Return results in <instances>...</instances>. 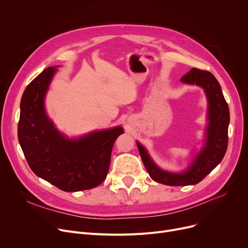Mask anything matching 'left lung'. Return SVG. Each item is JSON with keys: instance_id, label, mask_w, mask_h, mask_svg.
I'll list each match as a JSON object with an SVG mask.
<instances>
[{"instance_id": "1", "label": "left lung", "mask_w": 248, "mask_h": 248, "mask_svg": "<svg viewBox=\"0 0 248 248\" xmlns=\"http://www.w3.org/2000/svg\"><path fill=\"white\" fill-rule=\"evenodd\" d=\"M181 82L203 88L208 102V124L204 146L195 155L192 163L179 173L166 171L154 162L147 149L137 141L141 161L151 178L168 186H188L199 183L222 161L228 145L229 108L215 76L209 71L193 68L181 78Z\"/></svg>"}]
</instances>
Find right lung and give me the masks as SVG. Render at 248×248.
<instances>
[{"label":"right lung","mask_w":248,"mask_h":248,"mask_svg":"<svg viewBox=\"0 0 248 248\" xmlns=\"http://www.w3.org/2000/svg\"><path fill=\"white\" fill-rule=\"evenodd\" d=\"M58 66L48 67L26 87L20 104L18 139L31 170L65 192L94 188L107 178L119 125L78 138L61 133L50 120L45 96Z\"/></svg>","instance_id":"1"}]
</instances>
